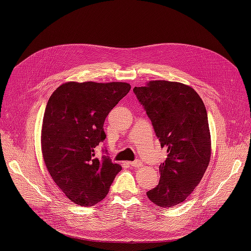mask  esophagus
<instances>
[{
	"mask_svg": "<svg viewBox=\"0 0 251 251\" xmlns=\"http://www.w3.org/2000/svg\"><path fill=\"white\" fill-rule=\"evenodd\" d=\"M129 165L132 166V167H141L142 163L140 160H135L133 162H129Z\"/></svg>",
	"mask_w": 251,
	"mask_h": 251,
	"instance_id": "34e87169",
	"label": "esophagus"
}]
</instances>
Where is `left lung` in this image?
Returning <instances> with one entry per match:
<instances>
[{
	"instance_id": "8db88e82",
	"label": "left lung",
	"mask_w": 251,
	"mask_h": 251,
	"mask_svg": "<svg viewBox=\"0 0 251 251\" xmlns=\"http://www.w3.org/2000/svg\"><path fill=\"white\" fill-rule=\"evenodd\" d=\"M167 159L160 182L147 192L154 204L172 207L185 201L202 179L210 159V133L204 103L188 85L166 80L134 87Z\"/></svg>"
}]
</instances>
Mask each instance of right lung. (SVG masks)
Listing matches in <instances>:
<instances>
[{"label": "right lung", "mask_w": 251, "mask_h": 251, "mask_svg": "<svg viewBox=\"0 0 251 251\" xmlns=\"http://www.w3.org/2000/svg\"><path fill=\"white\" fill-rule=\"evenodd\" d=\"M130 88L125 82L71 81L49 99L42 128L44 161L58 187L78 205L102 201L122 169L108 155L98 159L96 149L105 139V118Z\"/></svg>", "instance_id": "obj_1"}]
</instances>
